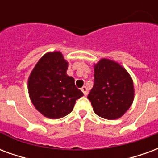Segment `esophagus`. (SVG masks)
<instances>
[{
    "instance_id": "esophagus-1",
    "label": "esophagus",
    "mask_w": 158,
    "mask_h": 158,
    "mask_svg": "<svg viewBox=\"0 0 158 158\" xmlns=\"http://www.w3.org/2000/svg\"><path fill=\"white\" fill-rule=\"evenodd\" d=\"M81 90H82V92L84 93V95L86 96L87 94H88V89H87V87L86 86H83L82 88H81Z\"/></svg>"
}]
</instances>
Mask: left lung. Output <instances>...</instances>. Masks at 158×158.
Instances as JSON below:
<instances>
[{"label":"left lung","mask_w":158,"mask_h":158,"mask_svg":"<svg viewBox=\"0 0 158 158\" xmlns=\"http://www.w3.org/2000/svg\"><path fill=\"white\" fill-rule=\"evenodd\" d=\"M94 72L95 83L88 95L94 112L110 120L121 118L134 101L131 76L119 63L106 58L94 65Z\"/></svg>","instance_id":"left-lung-1"}]
</instances>
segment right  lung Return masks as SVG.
<instances>
[{"label":"right lung","mask_w":158,"mask_h":158,"mask_svg":"<svg viewBox=\"0 0 158 158\" xmlns=\"http://www.w3.org/2000/svg\"><path fill=\"white\" fill-rule=\"evenodd\" d=\"M69 62L60 52H47L40 59L28 79L30 100L37 111L51 119L61 118L73 109L84 96L67 74Z\"/></svg>","instance_id":"obj_1"}]
</instances>
